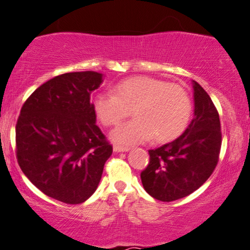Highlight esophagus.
<instances>
[{"instance_id": "1", "label": "esophagus", "mask_w": 250, "mask_h": 250, "mask_svg": "<svg viewBox=\"0 0 250 250\" xmlns=\"http://www.w3.org/2000/svg\"><path fill=\"white\" fill-rule=\"evenodd\" d=\"M128 148H125V146H114V151L115 152H124V151H128Z\"/></svg>"}]
</instances>
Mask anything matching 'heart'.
<instances>
[{
  "instance_id": "heart-1",
  "label": "heart",
  "mask_w": 250,
  "mask_h": 250,
  "mask_svg": "<svg viewBox=\"0 0 250 250\" xmlns=\"http://www.w3.org/2000/svg\"><path fill=\"white\" fill-rule=\"evenodd\" d=\"M93 108L105 127L119 124L132 111L135 118L111 132V139L122 146L151 138L159 143L173 141L186 131L192 115V101L186 88L150 76L129 77L116 85L115 93H98Z\"/></svg>"
}]
</instances>
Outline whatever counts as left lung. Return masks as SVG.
Wrapping results in <instances>:
<instances>
[{
  "mask_svg": "<svg viewBox=\"0 0 250 250\" xmlns=\"http://www.w3.org/2000/svg\"><path fill=\"white\" fill-rule=\"evenodd\" d=\"M194 117L173 142L149 150L150 162L141 172L143 188L160 201L189 196L203 186L218 163L222 145L220 116L206 91L192 82Z\"/></svg>",
  "mask_w": 250,
  "mask_h": 250,
  "instance_id": "left-lung-1",
  "label": "left lung"
}]
</instances>
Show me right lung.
<instances>
[{
	"instance_id": "obj_1",
	"label": "right lung",
	"mask_w": 250,
	"mask_h": 250,
	"mask_svg": "<svg viewBox=\"0 0 250 250\" xmlns=\"http://www.w3.org/2000/svg\"><path fill=\"white\" fill-rule=\"evenodd\" d=\"M97 71L66 73L36 88L16 125V155L23 174L44 194L84 203L97 190L112 146L95 124L91 93Z\"/></svg>"
}]
</instances>
